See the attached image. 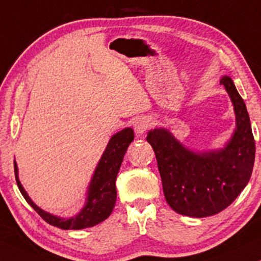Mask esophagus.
Here are the masks:
<instances>
[{
    "label": "esophagus",
    "mask_w": 261,
    "mask_h": 261,
    "mask_svg": "<svg viewBox=\"0 0 261 261\" xmlns=\"http://www.w3.org/2000/svg\"><path fill=\"white\" fill-rule=\"evenodd\" d=\"M149 126H151V120L146 116H141L134 121V130L138 135L144 134Z\"/></svg>",
    "instance_id": "34e87169"
}]
</instances>
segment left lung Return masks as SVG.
I'll use <instances>...</instances> for the list:
<instances>
[{"mask_svg": "<svg viewBox=\"0 0 261 261\" xmlns=\"http://www.w3.org/2000/svg\"><path fill=\"white\" fill-rule=\"evenodd\" d=\"M233 103L234 133L222 148L194 151L166 128H154L147 141L155 153L166 202L190 217L215 215L234 202L251 178L255 142L246 105L230 77H221Z\"/></svg>", "mask_w": 261, "mask_h": 261, "instance_id": "left-lung-1", "label": "left lung"}]
</instances>
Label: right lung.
<instances>
[{
    "mask_svg": "<svg viewBox=\"0 0 261 261\" xmlns=\"http://www.w3.org/2000/svg\"><path fill=\"white\" fill-rule=\"evenodd\" d=\"M134 140V132L130 127L114 134L107 145L99 162L89 183L85 204L77 215L72 217H59L49 214L35 204L24 190L19 179L17 164L14 162L15 179L19 190L32 208L44 219L46 222L60 229H84L94 227L108 219L116 202L115 180L126 154L128 146Z\"/></svg>",
    "mask_w": 261,
    "mask_h": 261,
    "instance_id": "obj_1",
    "label": "right lung"
}]
</instances>
